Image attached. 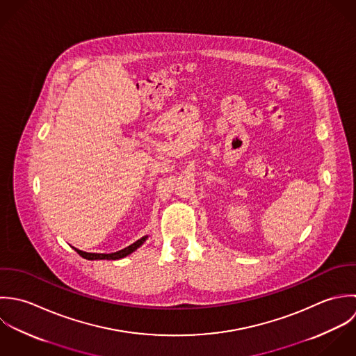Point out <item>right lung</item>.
Instances as JSON below:
<instances>
[{
  "mask_svg": "<svg viewBox=\"0 0 356 356\" xmlns=\"http://www.w3.org/2000/svg\"><path fill=\"white\" fill-rule=\"evenodd\" d=\"M145 239H147V236H143L140 239H138L135 243L129 245L128 248H125V249H122L120 252H115V253H108V254H106V253H86V252L78 250L75 248L74 249H75V252L79 256H82L83 259H88V260H118V259H122V257L131 254L132 252H135L139 246H142Z\"/></svg>",
  "mask_w": 356,
  "mask_h": 356,
  "instance_id": "add662e5",
  "label": "right lung"
}]
</instances>
